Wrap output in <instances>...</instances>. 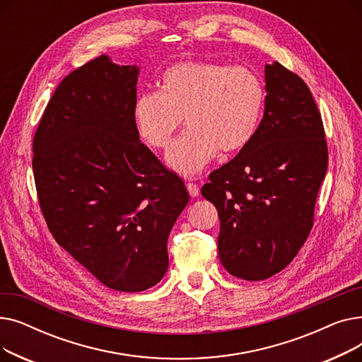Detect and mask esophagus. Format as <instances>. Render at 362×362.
Segmentation results:
<instances>
[{
  "label": "esophagus",
  "instance_id": "esophagus-1",
  "mask_svg": "<svg viewBox=\"0 0 362 362\" xmlns=\"http://www.w3.org/2000/svg\"><path fill=\"white\" fill-rule=\"evenodd\" d=\"M186 187H187V192H189V195H191L192 198H195V197H198V195H199V187H198V185L189 182V183L186 185Z\"/></svg>",
  "mask_w": 362,
  "mask_h": 362
}]
</instances>
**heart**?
Here are the masks:
<instances>
[{"instance_id":"1","label":"heart","mask_w":362,"mask_h":362,"mask_svg":"<svg viewBox=\"0 0 362 362\" xmlns=\"http://www.w3.org/2000/svg\"><path fill=\"white\" fill-rule=\"evenodd\" d=\"M264 105L265 88L255 71L211 62H182L164 71L160 92L139 95L133 119L142 139L157 151L170 148L183 119L187 130L168 152L167 163L191 177L218 149L233 154L248 145Z\"/></svg>"}]
</instances>
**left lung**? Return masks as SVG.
Instances as JSON below:
<instances>
[{
    "mask_svg": "<svg viewBox=\"0 0 362 362\" xmlns=\"http://www.w3.org/2000/svg\"><path fill=\"white\" fill-rule=\"evenodd\" d=\"M265 90L254 139L201 189L218 211L223 267L252 281L281 272L305 243L329 160L307 83L274 62L265 64Z\"/></svg>",
    "mask_w": 362,
    "mask_h": 362,
    "instance_id": "8db88e82",
    "label": "left lung"
}]
</instances>
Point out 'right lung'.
Here are the masks:
<instances>
[{
  "label": "right lung",
  "mask_w": 362,
  "mask_h": 362,
  "mask_svg": "<svg viewBox=\"0 0 362 362\" xmlns=\"http://www.w3.org/2000/svg\"><path fill=\"white\" fill-rule=\"evenodd\" d=\"M139 67L100 55L57 86L33 138L48 229L107 288L141 292L168 269L167 239L189 202L183 180L141 142Z\"/></svg>",
  "instance_id": "add662e5"
}]
</instances>
